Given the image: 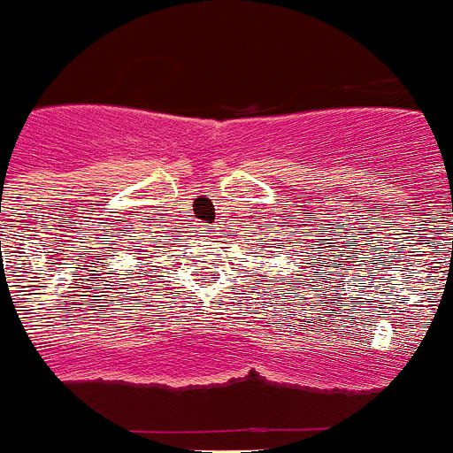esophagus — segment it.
Returning a JSON list of instances; mask_svg holds the SVG:
<instances>
[{
	"mask_svg": "<svg viewBox=\"0 0 453 453\" xmlns=\"http://www.w3.org/2000/svg\"><path fill=\"white\" fill-rule=\"evenodd\" d=\"M208 234H213V231H208Z\"/></svg>",
	"mask_w": 453,
	"mask_h": 453,
	"instance_id": "34e87169",
	"label": "esophagus"
}]
</instances>
